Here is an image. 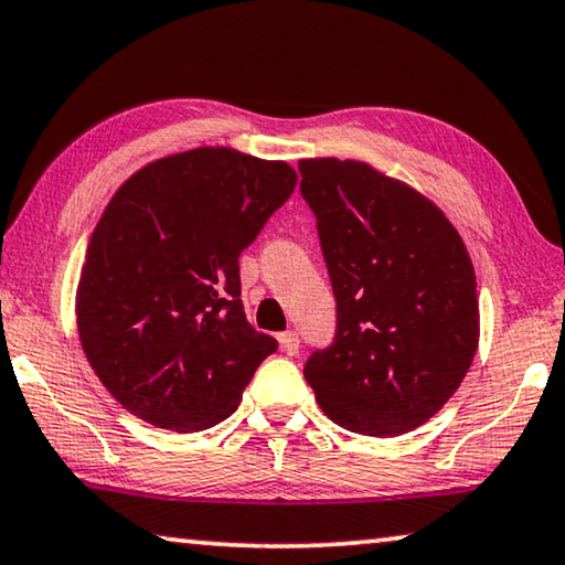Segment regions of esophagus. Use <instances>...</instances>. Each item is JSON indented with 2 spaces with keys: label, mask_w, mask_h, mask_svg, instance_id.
Segmentation results:
<instances>
[{
  "label": "esophagus",
  "mask_w": 565,
  "mask_h": 565,
  "mask_svg": "<svg viewBox=\"0 0 565 565\" xmlns=\"http://www.w3.org/2000/svg\"><path fill=\"white\" fill-rule=\"evenodd\" d=\"M277 341H280L282 353H288V355H295V353H298V349H300V338H298V333H295V331L280 333V335H277Z\"/></svg>",
  "instance_id": "esophagus-1"
}]
</instances>
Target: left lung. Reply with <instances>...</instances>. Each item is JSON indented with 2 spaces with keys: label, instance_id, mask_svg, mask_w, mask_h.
Listing matches in <instances>:
<instances>
[{
  "label": "left lung",
  "instance_id": "left-lung-1",
  "mask_svg": "<svg viewBox=\"0 0 565 565\" xmlns=\"http://www.w3.org/2000/svg\"><path fill=\"white\" fill-rule=\"evenodd\" d=\"M335 295V338L306 381L338 427L398 437L431 419L480 341L475 267L437 204L363 161L302 159Z\"/></svg>",
  "mask_w": 565,
  "mask_h": 565
}]
</instances>
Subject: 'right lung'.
<instances>
[{
    "label": "right lung",
    "instance_id": "1",
    "mask_svg": "<svg viewBox=\"0 0 565 565\" xmlns=\"http://www.w3.org/2000/svg\"><path fill=\"white\" fill-rule=\"evenodd\" d=\"M298 173L224 146L136 171L103 212L77 282V333L103 386L159 429L202 431L237 409L273 335L247 323L239 255Z\"/></svg>",
    "mask_w": 565,
    "mask_h": 565
}]
</instances>
